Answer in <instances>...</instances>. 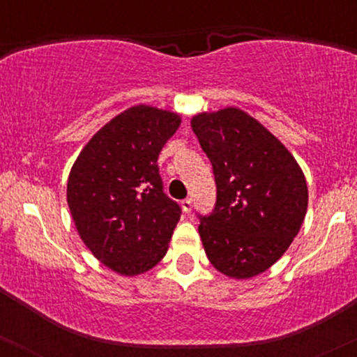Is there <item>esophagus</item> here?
<instances>
[{"instance_id":"34e87169","label":"esophagus","mask_w":357,"mask_h":357,"mask_svg":"<svg viewBox=\"0 0 357 357\" xmlns=\"http://www.w3.org/2000/svg\"><path fill=\"white\" fill-rule=\"evenodd\" d=\"M181 210L184 213H190L191 211V199L190 198L183 199V202H181Z\"/></svg>"}]
</instances>
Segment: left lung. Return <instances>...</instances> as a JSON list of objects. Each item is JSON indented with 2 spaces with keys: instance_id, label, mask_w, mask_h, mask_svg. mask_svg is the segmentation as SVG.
<instances>
[{
  "instance_id": "8db88e82",
  "label": "left lung",
  "mask_w": 357,
  "mask_h": 357,
  "mask_svg": "<svg viewBox=\"0 0 357 357\" xmlns=\"http://www.w3.org/2000/svg\"><path fill=\"white\" fill-rule=\"evenodd\" d=\"M192 132L211 161L216 204L199 216L208 260L231 278L272 267L296 238L307 213L305 176L278 139L236 107L202 112Z\"/></svg>"
}]
</instances>
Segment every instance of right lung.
Segmentation results:
<instances>
[{
	"mask_svg": "<svg viewBox=\"0 0 357 357\" xmlns=\"http://www.w3.org/2000/svg\"><path fill=\"white\" fill-rule=\"evenodd\" d=\"M181 124L179 114L134 105L80 151L67 184L73 223L97 260L139 275L166 255L179 204L162 191L158 158Z\"/></svg>",
	"mask_w": 357,
	"mask_h": 357,
	"instance_id": "add662e5",
	"label": "right lung"
}]
</instances>
